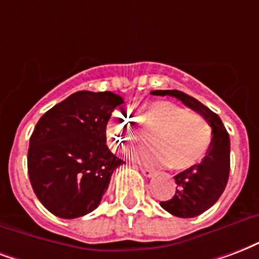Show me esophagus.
<instances>
[{
  "label": "esophagus",
  "instance_id": "esophagus-1",
  "mask_svg": "<svg viewBox=\"0 0 259 259\" xmlns=\"http://www.w3.org/2000/svg\"><path fill=\"white\" fill-rule=\"evenodd\" d=\"M140 170H141V173L144 174V176L147 178H151V177H154V176H155V171H154V170H152V168L140 167Z\"/></svg>",
  "mask_w": 259,
  "mask_h": 259
}]
</instances>
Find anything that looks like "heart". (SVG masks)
Segmentation results:
<instances>
[{
  "label": "heart",
  "mask_w": 259,
  "mask_h": 259,
  "mask_svg": "<svg viewBox=\"0 0 259 259\" xmlns=\"http://www.w3.org/2000/svg\"><path fill=\"white\" fill-rule=\"evenodd\" d=\"M144 132H154L149 144L152 148L136 152L135 158L149 166H170L174 170H188L206 158L212 143L208 120L196 112L171 101H155L147 105L136 118ZM105 136L114 148L127 151L141 140L126 115L114 112L105 124Z\"/></svg>",
  "instance_id": "1"
}]
</instances>
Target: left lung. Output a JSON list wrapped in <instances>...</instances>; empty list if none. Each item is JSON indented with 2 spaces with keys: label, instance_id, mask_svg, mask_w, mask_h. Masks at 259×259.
Wrapping results in <instances>:
<instances>
[{
  "label": "left lung",
  "instance_id": "obj_1",
  "mask_svg": "<svg viewBox=\"0 0 259 259\" xmlns=\"http://www.w3.org/2000/svg\"><path fill=\"white\" fill-rule=\"evenodd\" d=\"M151 95L173 96L204 116L211 124L212 143L206 158L195 167L174 176L177 184L176 192L168 200L160 202V206L176 217L192 218L200 215L217 202L227 187L231 168L229 135L217 114L184 92L154 91Z\"/></svg>",
  "mask_w": 259,
  "mask_h": 259
}]
</instances>
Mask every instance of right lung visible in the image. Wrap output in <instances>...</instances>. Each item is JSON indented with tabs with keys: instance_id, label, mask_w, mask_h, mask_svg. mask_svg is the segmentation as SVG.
Returning <instances> with one entry per match:
<instances>
[{
	"instance_id": "right-lung-1",
	"label": "right lung",
	"mask_w": 259,
	"mask_h": 259,
	"mask_svg": "<svg viewBox=\"0 0 259 259\" xmlns=\"http://www.w3.org/2000/svg\"><path fill=\"white\" fill-rule=\"evenodd\" d=\"M123 99L81 91L42 115L30 137L27 167L39 202L72 220L95 210L123 160L107 147L105 124Z\"/></svg>"
}]
</instances>
